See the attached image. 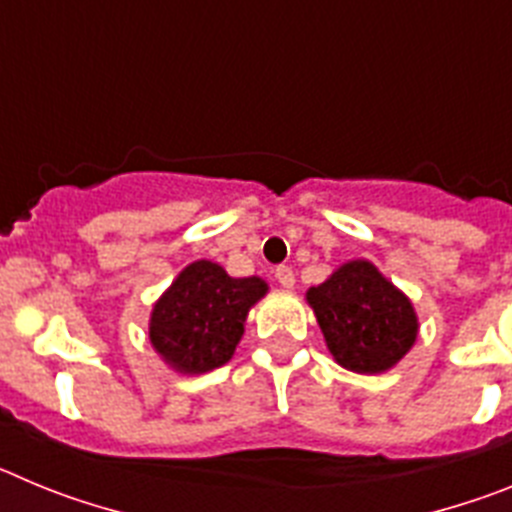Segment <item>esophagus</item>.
I'll return each instance as SVG.
<instances>
[{
  "mask_svg": "<svg viewBox=\"0 0 512 512\" xmlns=\"http://www.w3.org/2000/svg\"><path fill=\"white\" fill-rule=\"evenodd\" d=\"M274 277H277V282L282 284L284 289L295 287V271L289 269V266H279V269L274 271Z\"/></svg>",
  "mask_w": 512,
  "mask_h": 512,
  "instance_id": "obj_1",
  "label": "esophagus"
}]
</instances>
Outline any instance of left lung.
I'll return each instance as SVG.
<instances>
[{"label": "left lung", "mask_w": 512, "mask_h": 512, "mask_svg": "<svg viewBox=\"0 0 512 512\" xmlns=\"http://www.w3.org/2000/svg\"><path fill=\"white\" fill-rule=\"evenodd\" d=\"M336 364L356 374L390 372L418 338V312L366 259L346 261L305 292Z\"/></svg>", "instance_id": "obj_1"}]
</instances>
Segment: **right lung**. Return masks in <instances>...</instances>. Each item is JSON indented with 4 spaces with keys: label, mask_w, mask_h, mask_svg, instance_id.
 <instances>
[{
    "label": "right lung",
    "mask_w": 512,
    "mask_h": 512,
    "mask_svg": "<svg viewBox=\"0 0 512 512\" xmlns=\"http://www.w3.org/2000/svg\"><path fill=\"white\" fill-rule=\"evenodd\" d=\"M269 292L261 277L235 279L215 261H192L158 297L148 338L179 374H205L228 364L251 307Z\"/></svg>",
    "instance_id": "right-lung-1"
}]
</instances>
